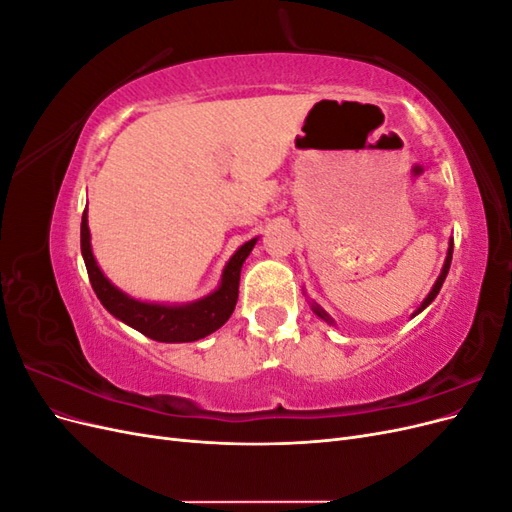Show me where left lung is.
Listing matches in <instances>:
<instances>
[{
    "label": "left lung",
    "mask_w": 512,
    "mask_h": 512,
    "mask_svg": "<svg viewBox=\"0 0 512 512\" xmlns=\"http://www.w3.org/2000/svg\"><path fill=\"white\" fill-rule=\"evenodd\" d=\"M451 260H453V243H451V247H448V256H446V262H444V267H442V273H440V277H438V282H436V286H433L431 288V292L427 294V299L423 301V305L421 307H418L416 309V312H414V316L418 314V312H423V309L433 301V299H436L438 297V292H440V288H442V284H444V280H446V273H448V269H451ZM314 312L320 316V318H324V320H331L327 314H324L322 312V309L316 305L314 307Z\"/></svg>",
    "instance_id": "1"
}]
</instances>
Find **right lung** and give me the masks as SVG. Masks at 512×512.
I'll return each instance as SVG.
<instances>
[{
    "instance_id": "add662e5",
    "label": "right lung",
    "mask_w": 512,
    "mask_h": 512,
    "mask_svg": "<svg viewBox=\"0 0 512 512\" xmlns=\"http://www.w3.org/2000/svg\"><path fill=\"white\" fill-rule=\"evenodd\" d=\"M256 239L241 245L228 260V265L222 273V284L209 297L200 299L190 305H153L130 299L128 294L117 290L111 282L102 275L96 265V258L91 254L89 243V226H87V209L83 211L81 222V252L85 258L87 275L94 292L98 294L100 303L111 312L115 318L130 324L132 329L141 331L143 335L156 339V342L179 344V342H196L200 337H207L213 331H218L222 324L235 312L239 299V280L241 267L245 258L254 250Z\"/></svg>"
}]
</instances>
